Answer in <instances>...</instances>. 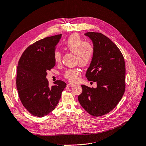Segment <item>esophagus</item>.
Instances as JSON below:
<instances>
[{
    "label": "esophagus",
    "mask_w": 146,
    "mask_h": 146,
    "mask_svg": "<svg viewBox=\"0 0 146 146\" xmlns=\"http://www.w3.org/2000/svg\"><path fill=\"white\" fill-rule=\"evenodd\" d=\"M74 85V84H73L69 83V84H67V87H73Z\"/></svg>",
    "instance_id": "1"
}]
</instances>
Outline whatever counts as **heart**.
Listing matches in <instances>:
<instances>
[{"mask_svg": "<svg viewBox=\"0 0 146 146\" xmlns=\"http://www.w3.org/2000/svg\"><path fill=\"white\" fill-rule=\"evenodd\" d=\"M64 47L66 49L75 54L76 62L80 66L87 67L92 61L94 55V47L90 41L85 40L78 34H72L65 41ZM61 53L56 51L54 53V60L56 62L61 61ZM80 74L78 68H69L64 73V77L70 81L74 82Z\"/></svg>", "mask_w": 146, "mask_h": 146, "instance_id": "1", "label": "heart"}]
</instances>
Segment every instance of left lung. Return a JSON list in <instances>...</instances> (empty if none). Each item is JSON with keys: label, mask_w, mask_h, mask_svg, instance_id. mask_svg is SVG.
<instances>
[{"label": "left lung", "mask_w": 146, "mask_h": 146, "mask_svg": "<svg viewBox=\"0 0 146 146\" xmlns=\"http://www.w3.org/2000/svg\"><path fill=\"white\" fill-rule=\"evenodd\" d=\"M92 41L94 55L85 76L96 82L97 88L82 85L78 100L91 115L99 117L110 112L120 101L125 91L126 68L119 48L109 38L99 32L85 34Z\"/></svg>", "instance_id": "1"}]
</instances>
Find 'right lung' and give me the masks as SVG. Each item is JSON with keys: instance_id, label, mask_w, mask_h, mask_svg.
Returning <instances> with one entry per match:
<instances>
[{"instance_id": "add662e5", "label": "right lung", "mask_w": 146, "mask_h": 146, "mask_svg": "<svg viewBox=\"0 0 146 146\" xmlns=\"http://www.w3.org/2000/svg\"><path fill=\"white\" fill-rule=\"evenodd\" d=\"M62 36L59 34L37 41L21 56L16 85L23 106L32 115L42 117L55 110L66 84L56 80L48 87L47 72L55 66L54 53Z\"/></svg>"}]
</instances>
